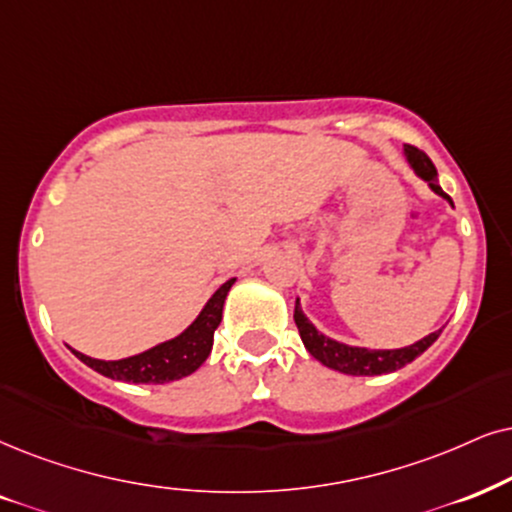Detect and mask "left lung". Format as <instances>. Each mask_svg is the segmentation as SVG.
<instances>
[{
    "label": "left lung",
    "mask_w": 512,
    "mask_h": 512,
    "mask_svg": "<svg viewBox=\"0 0 512 512\" xmlns=\"http://www.w3.org/2000/svg\"><path fill=\"white\" fill-rule=\"evenodd\" d=\"M404 158L406 163L416 177L423 181H428V186L437 196H442L446 203L454 208V200H451L446 193L442 191L437 181V170L432 165V160L425 155L423 151L413 146H404ZM293 319L297 323V331H300V338L307 347V352L312 354L316 361H321L323 366L333 368V371H340L345 375H383V373H392L397 368L411 364L413 359L420 357V354L428 349L432 342L439 338V333L435 331L430 335H425L423 340L413 342L409 347H399V349H368V347H354V345H345V342H338L328 335H323L321 331H316V326L307 319V314L302 312L300 297H295V314Z\"/></svg>",
    "instance_id": "8db88e82"
}]
</instances>
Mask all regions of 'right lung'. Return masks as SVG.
<instances>
[{
  "label": "right lung",
  "instance_id": "obj_1",
  "mask_svg": "<svg viewBox=\"0 0 512 512\" xmlns=\"http://www.w3.org/2000/svg\"><path fill=\"white\" fill-rule=\"evenodd\" d=\"M236 278L226 281L215 295L205 302V307L200 309V314L191 321V326H186L184 331L174 338L160 342L146 352L134 354V357L125 359H92L87 354L70 349L82 364L94 368L96 373L106 375V378L122 380V383H141V385H163L172 383V380H181L193 371H198L203 366V361L210 357L212 338L222 321V309L224 300L229 295L231 286H234Z\"/></svg>",
  "mask_w": 512,
  "mask_h": 512
}]
</instances>
